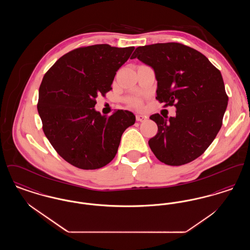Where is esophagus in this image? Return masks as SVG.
<instances>
[{
    "instance_id": "esophagus-1",
    "label": "esophagus",
    "mask_w": 250,
    "mask_h": 250,
    "mask_svg": "<svg viewBox=\"0 0 250 250\" xmlns=\"http://www.w3.org/2000/svg\"><path fill=\"white\" fill-rule=\"evenodd\" d=\"M136 120H137L138 122H144V121L147 120V116L138 113V114H136Z\"/></svg>"
}]
</instances>
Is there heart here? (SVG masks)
I'll return each instance as SVG.
<instances>
[{"label":"heart","instance_id":"heart-1","mask_svg":"<svg viewBox=\"0 0 250 250\" xmlns=\"http://www.w3.org/2000/svg\"><path fill=\"white\" fill-rule=\"evenodd\" d=\"M130 102H132V103L135 104V105L139 104V100H138L137 98H132V99H130Z\"/></svg>","mask_w":250,"mask_h":250}]
</instances>
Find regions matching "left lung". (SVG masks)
<instances>
[{
	"label": "left lung",
	"instance_id": "8db88e82",
	"mask_svg": "<svg viewBox=\"0 0 250 250\" xmlns=\"http://www.w3.org/2000/svg\"><path fill=\"white\" fill-rule=\"evenodd\" d=\"M135 58L154 69L156 99L176 107L174 117L150 116L158 127L148 142L152 152L169 166L195 160L222 125L229 98L221 73L201 52L179 43L139 47Z\"/></svg>",
	"mask_w": 250,
	"mask_h": 250
}]
</instances>
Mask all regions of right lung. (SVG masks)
Instances as JSON below:
<instances>
[{
  "instance_id": "obj_1",
  "label": "right lung",
  "mask_w": 250,
  "mask_h": 250,
  "mask_svg": "<svg viewBox=\"0 0 250 250\" xmlns=\"http://www.w3.org/2000/svg\"><path fill=\"white\" fill-rule=\"evenodd\" d=\"M134 47L107 44L77 48L61 57L39 88L37 109L49 143L65 161L83 169L106 166L117 154L123 133L135 124L128 110L110 116L95 110V98L111 90Z\"/></svg>"
}]
</instances>
